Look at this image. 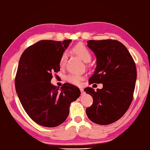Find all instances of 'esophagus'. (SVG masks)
Masks as SVG:
<instances>
[{"label":"esophagus","instance_id":"obj_1","mask_svg":"<svg viewBox=\"0 0 150 150\" xmlns=\"http://www.w3.org/2000/svg\"><path fill=\"white\" fill-rule=\"evenodd\" d=\"M80 90H81V94H84V92L83 88H80Z\"/></svg>","mask_w":150,"mask_h":150}]
</instances>
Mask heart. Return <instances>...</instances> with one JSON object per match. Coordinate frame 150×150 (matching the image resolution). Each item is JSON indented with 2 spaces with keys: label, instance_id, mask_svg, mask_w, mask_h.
Instances as JSON below:
<instances>
[{
  "label": "heart",
  "instance_id": "1",
  "mask_svg": "<svg viewBox=\"0 0 150 150\" xmlns=\"http://www.w3.org/2000/svg\"><path fill=\"white\" fill-rule=\"evenodd\" d=\"M72 51L75 54H77L78 57H80L84 62H90L92 60V54L90 50L88 49L86 46L83 44H78L75 45L72 49ZM67 60V54L66 52L61 55L59 60V64L61 67H63L66 62ZM83 77L79 75L76 74H70L68 75L66 78V80L68 83L74 85H79L81 84V81L83 80Z\"/></svg>",
  "mask_w": 150,
  "mask_h": 150
}]
</instances>
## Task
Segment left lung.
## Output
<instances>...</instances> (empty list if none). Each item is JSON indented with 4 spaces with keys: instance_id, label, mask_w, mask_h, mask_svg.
<instances>
[{
    "instance_id": "left-lung-1",
    "label": "left lung",
    "mask_w": 150,
    "mask_h": 150,
    "mask_svg": "<svg viewBox=\"0 0 150 150\" xmlns=\"http://www.w3.org/2000/svg\"><path fill=\"white\" fill-rule=\"evenodd\" d=\"M87 43L97 58L96 68L89 83H102L103 87L97 91L90 87L84 90L93 98L86 113L97 124H112L124 115L133 100L135 63L127 49L118 41L89 40Z\"/></svg>"
}]
</instances>
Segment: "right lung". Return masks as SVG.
I'll list each match as a JSON object with an SVG mask.
<instances>
[{
    "label": "right lung",
    "instance_id": "add662e5",
    "mask_svg": "<svg viewBox=\"0 0 150 150\" xmlns=\"http://www.w3.org/2000/svg\"><path fill=\"white\" fill-rule=\"evenodd\" d=\"M71 42L40 40L26 48L20 58L15 79L16 92L29 117L43 127L62 124L71 103L81 95L73 84L65 83L59 90L51 83L52 73L60 69L61 55Z\"/></svg>",
    "mask_w": 150,
    "mask_h": 150
}]
</instances>
